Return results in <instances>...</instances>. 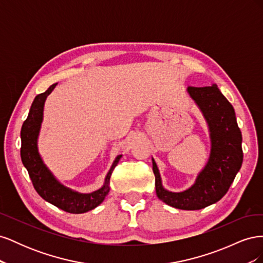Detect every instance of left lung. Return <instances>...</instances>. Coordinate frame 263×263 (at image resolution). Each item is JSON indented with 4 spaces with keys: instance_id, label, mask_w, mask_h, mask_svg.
I'll use <instances>...</instances> for the list:
<instances>
[{
    "instance_id": "8db88e82",
    "label": "left lung",
    "mask_w": 263,
    "mask_h": 263,
    "mask_svg": "<svg viewBox=\"0 0 263 263\" xmlns=\"http://www.w3.org/2000/svg\"><path fill=\"white\" fill-rule=\"evenodd\" d=\"M186 92L209 126L211 139L209 161L197 174L193 184L181 192H171L164 189L154 158L153 170L159 200L174 209L196 211L215 204L227 193L242 164V136L233 105L216 84L204 87L189 86Z\"/></svg>"
}]
</instances>
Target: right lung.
I'll return each instance as SVG.
<instances>
[{
	"mask_svg": "<svg viewBox=\"0 0 263 263\" xmlns=\"http://www.w3.org/2000/svg\"><path fill=\"white\" fill-rule=\"evenodd\" d=\"M57 83L52 84L46 92L38 94L30 106L29 114L24 122L21 130L22 148L21 158L27 169L29 178L37 193L45 201L57 206L58 209L72 213H86L99 206L109 192V179L122 155H118L108 170L103 185L91 193H80L60 183L48 169L38 150V137L44 119V106L48 95L53 91Z\"/></svg>",
	"mask_w": 263,
	"mask_h": 263,
	"instance_id": "1",
	"label": "right lung"
}]
</instances>
